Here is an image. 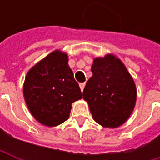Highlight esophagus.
<instances>
[{
    "mask_svg": "<svg viewBox=\"0 0 160 160\" xmlns=\"http://www.w3.org/2000/svg\"><path fill=\"white\" fill-rule=\"evenodd\" d=\"M84 87H85V82H80V90H81V92L83 91Z\"/></svg>",
    "mask_w": 160,
    "mask_h": 160,
    "instance_id": "1",
    "label": "esophagus"
}]
</instances>
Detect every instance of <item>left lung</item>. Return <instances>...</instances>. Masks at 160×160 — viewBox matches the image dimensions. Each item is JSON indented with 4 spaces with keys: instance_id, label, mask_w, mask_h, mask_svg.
<instances>
[{
    "instance_id": "8db88e82",
    "label": "left lung",
    "mask_w": 160,
    "mask_h": 160,
    "mask_svg": "<svg viewBox=\"0 0 160 160\" xmlns=\"http://www.w3.org/2000/svg\"><path fill=\"white\" fill-rule=\"evenodd\" d=\"M91 69L92 76L86 82L82 97L94 121L105 128H118L134 109V80L121 60L111 53L95 57Z\"/></svg>"
}]
</instances>
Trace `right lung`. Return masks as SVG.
<instances>
[{
	"mask_svg": "<svg viewBox=\"0 0 160 160\" xmlns=\"http://www.w3.org/2000/svg\"><path fill=\"white\" fill-rule=\"evenodd\" d=\"M23 94L28 110L41 124L55 127L65 122L72 103L81 99L68 54L55 50L33 66L26 75Z\"/></svg>",
	"mask_w": 160,
	"mask_h": 160,
	"instance_id": "right-lung-1",
	"label": "right lung"
}]
</instances>
